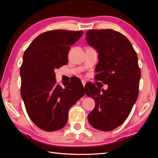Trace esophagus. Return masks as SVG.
Segmentation results:
<instances>
[{
  "mask_svg": "<svg viewBox=\"0 0 158 158\" xmlns=\"http://www.w3.org/2000/svg\"><path fill=\"white\" fill-rule=\"evenodd\" d=\"M82 85H83V87H85V84H86V81H84V80H82Z\"/></svg>",
  "mask_w": 158,
  "mask_h": 158,
  "instance_id": "esophagus-1",
  "label": "esophagus"
}]
</instances>
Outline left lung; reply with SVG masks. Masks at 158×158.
I'll return each mask as SVG.
<instances>
[{
    "instance_id": "obj_1",
    "label": "left lung",
    "mask_w": 158,
    "mask_h": 158,
    "mask_svg": "<svg viewBox=\"0 0 158 158\" xmlns=\"http://www.w3.org/2000/svg\"><path fill=\"white\" fill-rule=\"evenodd\" d=\"M87 44L98 52L96 81L108 85L107 89L85 85L87 96L95 106L87 118L92 127L110 131L124 122L138 96L140 70L138 56L130 41L117 31L90 30L86 32Z\"/></svg>"
}]
</instances>
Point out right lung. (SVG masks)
Wrapping results in <instances>:
<instances>
[{
  "instance_id": "right-lung-1",
  "label": "right lung",
  "mask_w": 158,
  "mask_h": 158,
  "mask_svg": "<svg viewBox=\"0 0 158 158\" xmlns=\"http://www.w3.org/2000/svg\"><path fill=\"white\" fill-rule=\"evenodd\" d=\"M83 31L56 30L37 36L25 50L20 67V93L30 119L41 129L55 131L66 124L69 109L85 94L78 78L64 87L54 70L68 64L71 46Z\"/></svg>"
}]
</instances>
